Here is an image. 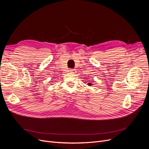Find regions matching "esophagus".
I'll return each mask as SVG.
<instances>
[{
	"instance_id": "34e87169",
	"label": "esophagus",
	"mask_w": 149,
	"mask_h": 149,
	"mask_svg": "<svg viewBox=\"0 0 149 149\" xmlns=\"http://www.w3.org/2000/svg\"><path fill=\"white\" fill-rule=\"evenodd\" d=\"M70 71L72 72V73H75L76 72V69H70Z\"/></svg>"
}]
</instances>
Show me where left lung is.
I'll use <instances>...</instances> for the list:
<instances>
[{
	"mask_svg": "<svg viewBox=\"0 0 149 149\" xmlns=\"http://www.w3.org/2000/svg\"><path fill=\"white\" fill-rule=\"evenodd\" d=\"M88 84L89 86H91V85H92V83H88Z\"/></svg>",
	"mask_w": 149,
	"mask_h": 149,
	"instance_id": "left-lung-1",
	"label": "left lung"
}]
</instances>
